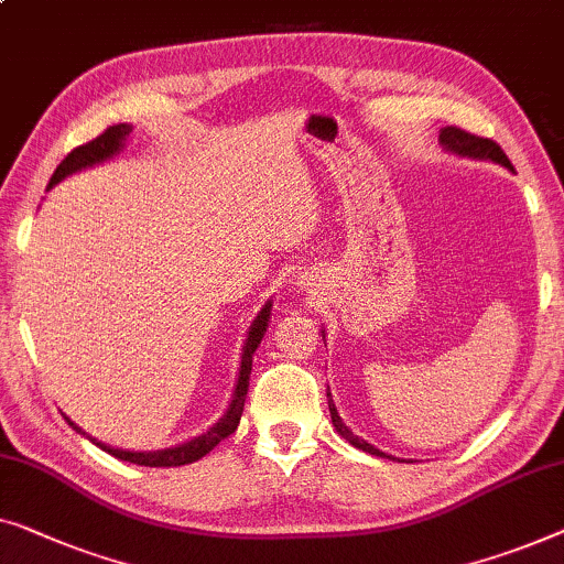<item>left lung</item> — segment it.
Segmentation results:
<instances>
[{"instance_id": "8db88e82", "label": "left lung", "mask_w": 564, "mask_h": 564, "mask_svg": "<svg viewBox=\"0 0 564 564\" xmlns=\"http://www.w3.org/2000/svg\"><path fill=\"white\" fill-rule=\"evenodd\" d=\"M440 142H443L451 152L463 154V158L494 160V162H499V165H503L506 170H513L511 160L506 158V152H503L501 147L496 144L494 140H488V137L470 134V132H465V129H460V127H445L443 132H440ZM328 406H330V420H333V424H336V430L340 432V437H346L350 445L358 447V451L371 453V455H379V458H381V455H383V458H389L387 453H381V451H377V447H373V445L366 443V440L356 437L354 432H350V430L346 427V424H343V420L338 417V412H336V404H333V399H330V391H328Z\"/></svg>"}]
</instances>
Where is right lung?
<instances>
[{
    "label": "right lung",
    "instance_id": "1",
    "mask_svg": "<svg viewBox=\"0 0 564 564\" xmlns=\"http://www.w3.org/2000/svg\"><path fill=\"white\" fill-rule=\"evenodd\" d=\"M132 132V127L129 124H113V127H106L104 132L96 137V140L86 142V144H78L76 150L68 152V158H65L58 167H55V173L51 177V185L61 183L65 175L76 173V170H84V167H91L96 162H101L106 158H111L113 152H119L121 142L127 140V134ZM269 310H272V302H267L262 307V313L257 315L254 325H251L249 330V338H247V346H243V356H241V371H239V383H236V391H234V399H231V406H228V412L221 417V422H216L214 427H210L206 435L191 440V443L185 445H177V447H167V451H158V453H129V451H117V447H109V445H101L91 440L101 447L104 453L113 455V458L119 460H127V463H137V465H150V468H177V465H187V463H195L200 460L203 455L214 451V447L226 440L231 432H236L239 427V420H241V412H243V402H247V391H249V373H251V358H254V350L259 346V340L264 338V330H267V323H269ZM68 420V417H65ZM68 424L73 430H78L76 424L68 420ZM80 432V430H78Z\"/></svg>",
    "mask_w": 564,
    "mask_h": 564
}]
</instances>
